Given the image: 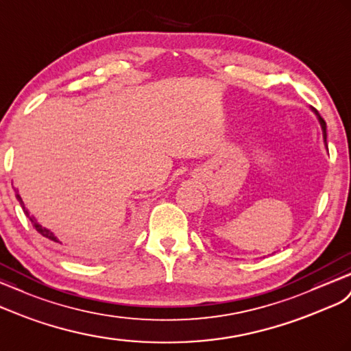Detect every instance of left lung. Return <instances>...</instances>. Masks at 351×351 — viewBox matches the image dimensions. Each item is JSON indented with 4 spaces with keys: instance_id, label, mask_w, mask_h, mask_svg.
Instances as JSON below:
<instances>
[{
    "instance_id": "obj_1",
    "label": "left lung",
    "mask_w": 351,
    "mask_h": 351,
    "mask_svg": "<svg viewBox=\"0 0 351 351\" xmlns=\"http://www.w3.org/2000/svg\"><path fill=\"white\" fill-rule=\"evenodd\" d=\"M311 111L317 115V120H319V123H320V125H322V130H323V139H325V143H326V123H325V120L322 119L316 108H311Z\"/></svg>"
}]
</instances>
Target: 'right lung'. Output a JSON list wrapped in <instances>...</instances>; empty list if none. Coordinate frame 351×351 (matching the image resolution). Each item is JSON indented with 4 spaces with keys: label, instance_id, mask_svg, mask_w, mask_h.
Segmentation results:
<instances>
[{
    "label": "right lung",
    "instance_id": "add662e5",
    "mask_svg": "<svg viewBox=\"0 0 351 351\" xmlns=\"http://www.w3.org/2000/svg\"><path fill=\"white\" fill-rule=\"evenodd\" d=\"M16 191V190H14ZM16 199L17 200H19V203H21V206H22V209H23V212H25V215H26V217H28L29 218V221L32 222V226H34V228L35 230H37L38 232H40V234L43 236V237H46V239H49V240H51V241H56V243H60V241H59V239L55 236V232H51L50 230H47V228H44V227H41L40 226V223L37 222V219H35L34 217H31V215H29V212H28V209H26L25 208V204H23V202H22V199H21V195H19V193H17L16 191Z\"/></svg>",
    "mask_w": 351,
    "mask_h": 351
}]
</instances>
